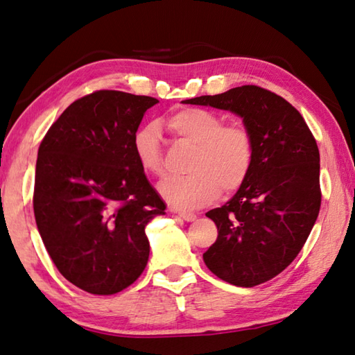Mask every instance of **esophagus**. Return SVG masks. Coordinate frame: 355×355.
<instances>
[{
	"label": "esophagus",
	"instance_id": "esophagus-1",
	"mask_svg": "<svg viewBox=\"0 0 355 355\" xmlns=\"http://www.w3.org/2000/svg\"><path fill=\"white\" fill-rule=\"evenodd\" d=\"M178 215L182 218L184 220H187V223H193V220L196 219V215L195 213H190V211H176Z\"/></svg>",
	"mask_w": 355,
	"mask_h": 355
}]
</instances>
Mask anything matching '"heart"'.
I'll return each instance as SVG.
<instances>
[{
  "instance_id": "1",
  "label": "heart",
  "mask_w": 355,
  "mask_h": 355,
  "mask_svg": "<svg viewBox=\"0 0 355 355\" xmlns=\"http://www.w3.org/2000/svg\"><path fill=\"white\" fill-rule=\"evenodd\" d=\"M176 135L196 146L187 178H171L159 185L160 196L176 209H199L215 200L220 187L227 193L238 190L249 176L253 162V137L243 123L224 125L216 112L185 108L168 119ZM132 151L145 173H164L160 128L146 123L132 136Z\"/></svg>"
}]
</instances>
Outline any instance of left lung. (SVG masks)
Returning a JSON list of instances; mask_svg holds the SVG:
<instances>
[{
	"label": "left lung",
	"instance_id": "obj_1",
	"mask_svg": "<svg viewBox=\"0 0 355 355\" xmlns=\"http://www.w3.org/2000/svg\"><path fill=\"white\" fill-rule=\"evenodd\" d=\"M182 103L230 111L253 137L245 182L223 207L205 213L218 227V239L204 253V263L233 286L269 282L297 258L318 216L315 139L289 102L259 86H238Z\"/></svg>",
	"mask_w": 355,
	"mask_h": 355
}]
</instances>
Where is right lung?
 Listing matches in <instances>:
<instances>
[{
  "instance_id": "obj_1",
  "label": "right lung",
  "mask_w": 355,
  "mask_h": 355,
  "mask_svg": "<svg viewBox=\"0 0 355 355\" xmlns=\"http://www.w3.org/2000/svg\"><path fill=\"white\" fill-rule=\"evenodd\" d=\"M157 98L97 91L63 111L38 148L33 213L60 273L94 295L132 284L150 257L145 227L165 204L132 151Z\"/></svg>"
}]
</instances>
